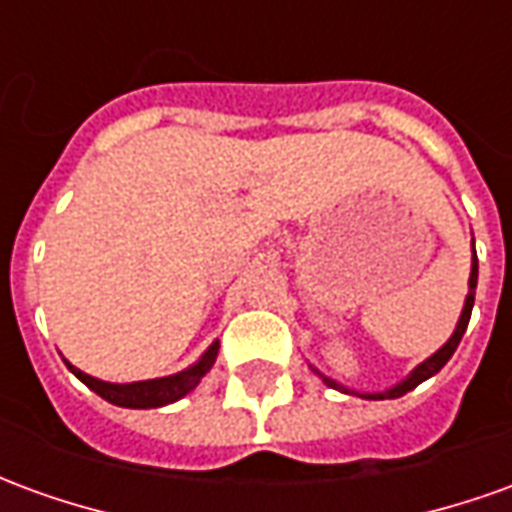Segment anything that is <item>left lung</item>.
<instances>
[{"label":"left lung","instance_id":"1","mask_svg":"<svg viewBox=\"0 0 512 512\" xmlns=\"http://www.w3.org/2000/svg\"><path fill=\"white\" fill-rule=\"evenodd\" d=\"M474 290H477V252H474V238H472V274H469V293H466L461 318H458V326H455V332H452L450 340L441 345L436 354L428 356L422 365L414 367V370H411V373H408V376L403 378L400 384L389 386V389H384V392H356V395L365 397V400H392V397H403L406 392H411V389H417V386L422 384V381H428L430 376H436L441 367L450 362V356L455 354V348H458L463 332H466V326H469V318H472V307H474ZM312 370H315V367H312ZM315 373H318V376H321L326 384L332 386V389H340V392H354V389H348V386L337 384L334 378H326L321 370H315Z\"/></svg>","mask_w":512,"mask_h":512}]
</instances>
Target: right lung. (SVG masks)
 I'll return each mask as SVG.
<instances>
[{"label": "right lung", "mask_w": 512, "mask_h": 512, "mask_svg": "<svg viewBox=\"0 0 512 512\" xmlns=\"http://www.w3.org/2000/svg\"><path fill=\"white\" fill-rule=\"evenodd\" d=\"M216 354H219V340L208 345V351H205L194 365H189L186 370H180L175 376L150 378V381H131V384H112V381H101V378L87 376L79 367H73L68 359H65V365H68V370H71L73 376L79 378L82 384L90 386L95 395H101L104 400H109V403H115V406L161 408L189 395L191 389L200 384L202 376L213 367Z\"/></svg>", "instance_id": "1"}]
</instances>
